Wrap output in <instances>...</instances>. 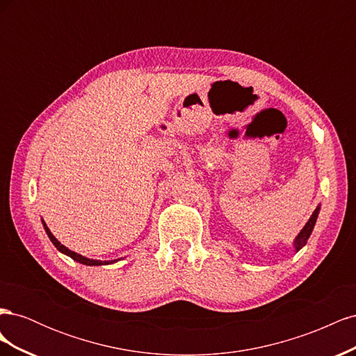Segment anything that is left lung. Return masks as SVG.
<instances>
[{"mask_svg": "<svg viewBox=\"0 0 356 356\" xmlns=\"http://www.w3.org/2000/svg\"><path fill=\"white\" fill-rule=\"evenodd\" d=\"M318 213H319V207L315 209V212L312 213V217L309 218V221L306 222V225H305V229L301 230L300 233H298V236L296 238V242H294V245H296V250L298 251V250H301V248H303L306 243H307V239L310 238V233H312V230H314V227H315V222H316V218H318Z\"/></svg>", "mask_w": 356, "mask_h": 356, "instance_id": "obj_1", "label": "left lung"}]
</instances>
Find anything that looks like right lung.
Here are the masks:
<instances>
[{"label":"right lung","mask_w":356,"mask_h":356,"mask_svg":"<svg viewBox=\"0 0 356 356\" xmlns=\"http://www.w3.org/2000/svg\"><path fill=\"white\" fill-rule=\"evenodd\" d=\"M42 225H44V229H46V233H47V236L50 238V241H51V243L55 245L58 250L60 251V252H63V254H67V255H70L72 260H75V261H79V263H81V264H86V266H101V264H111V263H115V260L114 261H98V260H89V258H86V257H83V255H80V254H75L74 251H70L67 246H63V245H60V242L55 238V236H53L51 233H50V230H49V227L46 225V222L42 221Z\"/></svg>","instance_id":"add662e5"}]
</instances>
